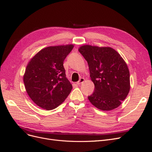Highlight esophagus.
<instances>
[{"mask_svg":"<svg viewBox=\"0 0 152 152\" xmlns=\"http://www.w3.org/2000/svg\"><path fill=\"white\" fill-rule=\"evenodd\" d=\"M84 81H85V78H84V77H81V78H80V80L76 83V84H77V85H80V84L83 83Z\"/></svg>","mask_w":152,"mask_h":152,"instance_id":"obj_1","label":"esophagus"}]
</instances>
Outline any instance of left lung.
Segmentation results:
<instances>
[{"instance_id": "8db88e82", "label": "left lung", "mask_w": 152, "mask_h": 152, "mask_svg": "<svg viewBox=\"0 0 152 152\" xmlns=\"http://www.w3.org/2000/svg\"><path fill=\"white\" fill-rule=\"evenodd\" d=\"M87 61L94 91L88 99L103 111L114 110L130 91V72L125 60L110 47L83 45L78 49Z\"/></svg>"}]
</instances>
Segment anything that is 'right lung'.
I'll return each mask as SVG.
<instances>
[{
  "instance_id": "add662e5",
  "label": "right lung",
  "mask_w": 152,
  "mask_h": 152,
  "mask_svg": "<svg viewBox=\"0 0 152 152\" xmlns=\"http://www.w3.org/2000/svg\"><path fill=\"white\" fill-rule=\"evenodd\" d=\"M73 44L42 49L28 63L23 76L26 90L32 102L46 110L64 102L72 88L66 77L63 62Z\"/></svg>"
}]
</instances>
